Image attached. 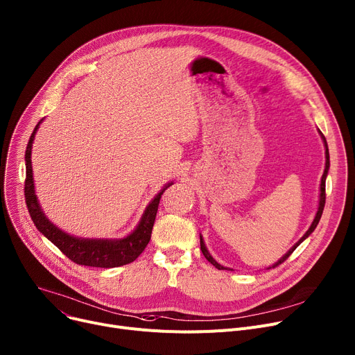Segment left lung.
I'll list each match as a JSON object with an SVG mask.
<instances>
[{
  "label": "left lung",
  "mask_w": 355,
  "mask_h": 355,
  "mask_svg": "<svg viewBox=\"0 0 355 355\" xmlns=\"http://www.w3.org/2000/svg\"><path fill=\"white\" fill-rule=\"evenodd\" d=\"M320 132V135H321V139H322V143H324V148H325V168H324V173H322V177H321V184H320V200H318V208H317V212H315V217H314V220H313V223H311V225H310V228L305 231V234L302 235V237L284 254L282 255L278 261L275 263V264H272L271 267H268V268H274V267H277V266H279L281 263H284L286 259L291 255V252L305 240V239H309L310 235H311V232L315 230V227L318 225V223H320V218H321V216H322V209H324V205H325V180H327V175H328V170H329V153H328V146H327V139H325V137L322 135V132L321 131H318ZM200 244H201V251H202V254H204V257L208 259V261L214 266L216 268H218V270H231V268H227V267H224V266H221L220 263H217L214 258H212V255L209 254V251L207 250V247H205V243H204V239H202V235H200ZM267 268V270H268Z\"/></svg>",
  "instance_id": "1"
}]
</instances>
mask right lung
<instances>
[{"mask_svg": "<svg viewBox=\"0 0 355 355\" xmlns=\"http://www.w3.org/2000/svg\"><path fill=\"white\" fill-rule=\"evenodd\" d=\"M42 121L44 118L35 125L26 150V202L31 220L35 224L37 230L41 234H44L57 248H60L71 261H74L80 266L114 268L132 263L150 243L161 196L174 182L171 181L161 188L159 193L150 201V204L144 209L137 227L128 235H125L124 239H83L71 235L58 228L44 214L35 194L31 151L35 134Z\"/></svg>", "mask_w": 355, "mask_h": 355, "instance_id": "add662e5", "label": "right lung"}]
</instances>
